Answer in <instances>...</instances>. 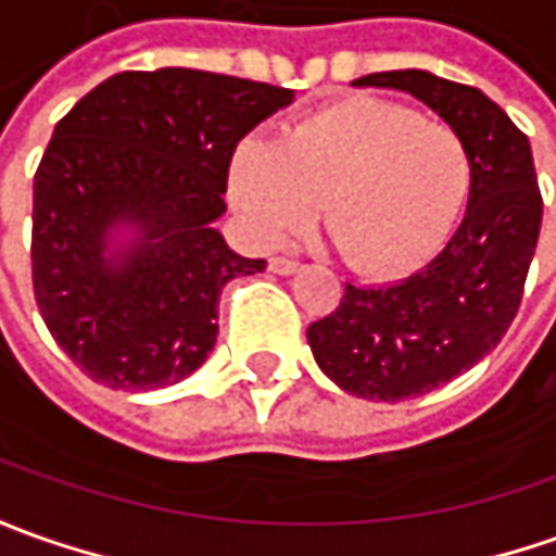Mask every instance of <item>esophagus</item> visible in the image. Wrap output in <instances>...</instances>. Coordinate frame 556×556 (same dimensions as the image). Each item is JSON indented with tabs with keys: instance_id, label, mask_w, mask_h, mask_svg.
<instances>
[{
	"instance_id": "esophagus-1",
	"label": "esophagus",
	"mask_w": 556,
	"mask_h": 556,
	"mask_svg": "<svg viewBox=\"0 0 556 556\" xmlns=\"http://www.w3.org/2000/svg\"><path fill=\"white\" fill-rule=\"evenodd\" d=\"M267 267H270L274 274H282V277H286V274H294V270H298V262H294V258H286V255H277V258H270Z\"/></svg>"
}]
</instances>
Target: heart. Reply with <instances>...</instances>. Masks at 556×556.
Segmentation results:
<instances>
[{
    "label": "heart",
    "instance_id": "1",
    "mask_svg": "<svg viewBox=\"0 0 556 556\" xmlns=\"http://www.w3.org/2000/svg\"><path fill=\"white\" fill-rule=\"evenodd\" d=\"M471 154L444 121L353 97L292 124L279 146L243 139L230 203L258 243L309 225L323 199L331 243L358 274H399L451 230L471 194Z\"/></svg>",
    "mask_w": 556,
    "mask_h": 556
}]
</instances>
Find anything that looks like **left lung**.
<instances>
[{"label": "left lung", "instance_id": "left-lung-1", "mask_svg": "<svg viewBox=\"0 0 556 556\" xmlns=\"http://www.w3.org/2000/svg\"><path fill=\"white\" fill-rule=\"evenodd\" d=\"M358 88L417 97L466 139L471 194L435 262L392 286H353L307 341L323 371L358 399L402 402L432 392L505 338L542 228V191L527 134L486 93L422 70L374 72Z\"/></svg>", "mask_w": 556, "mask_h": 556}]
</instances>
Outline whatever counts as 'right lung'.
I'll use <instances>...</instances> for the list:
<instances>
[{
	"instance_id": "right-lung-1",
	"label": "right lung",
	"mask_w": 556,
	"mask_h": 556,
	"mask_svg": "<svg viewBox=\"0 0 556 556\" xmlns=\"http://www.w3.org/2000/svg\"><path fill=\"white\" fill-rule=\"evenodd\" d=\"M289 103V88L167 66L118 72L56 121L33 179V292L90 380L149 392L213 353L225 282L267 264L230 252L213 228L230 157ZM118 224L140 240L105 260Z\"/></svg>"
}]
</instances>
